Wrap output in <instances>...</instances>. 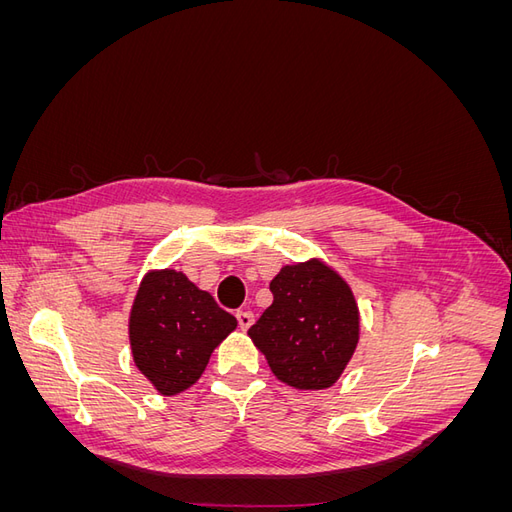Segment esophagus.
Masks as SVG:
<instances>
[{
	"instance_id": "1",
	"label": "esophagus",
	"mask_w": 512,
	"mask_h": 512,
	"mask_svg": "<svg viewBox=\"0 0 512 512\" xmlns=\"http://www.w3.org/2000/svg\"><path fill=\"white\" fill-rule=\"evenodd\" d=\"M237 320H239L241 331H245V329H250L252 324H254V314L247 312V309H239V312H237Z\"/></svg>"
}]
</instances>
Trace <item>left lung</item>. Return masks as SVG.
<instances>
[{"instance_id":"8db88e82","label":"left lung","mask_w":512,"mask_h":512,"mask_svg":"<svg viewBox=\"0 0 512 512\" xmlns=\"http://www.w3.org/2000/svg\"><path fill=\"white\" fill-rule=\"evenodd\" d=\"M269 288L273 303L247 335L280 382L329 389L359 344L361 314L350 284L324 260L309 258L284 265Z\"/></svg>"}]
</instances>
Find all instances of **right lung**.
<instances>
[{
    "instance_id": "1",
    "label": "right lung",
    "mask_w": 512,
    "mask_h": 512,
    "mask_svg": "<svg viewBox=\"0 0 512 512\" xmlns=\"http://www.w3.org/2000/svg\"><path fill=\"white\" fill-rule=\"evenodd\" d=\"M235 329L237 318L175 269L143 275L128 318L134 365L166 397L190 389Z\"/></svg>"
}]
</instances>
